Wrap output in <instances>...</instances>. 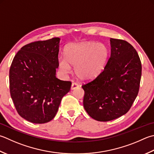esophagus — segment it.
I'll use <instances>...</instances> for the list:
<instances>
[{
    "instance_id": "obj_1",
    "label": "esophagus",
    "mask_w": 154,
    "mask_h": 154,
    "mask_svg": "<svg viewBox=\"0 0 154 154\" xmlns=\"http://www.w3.org/2000/svg\"><path fill=\"white\" fill-rule=\"evenodd\" d=\"M77 87H79V85H77V83H72V85H71V90H74V89H77Z\"/></svg>"
}]
</instances>
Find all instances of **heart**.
<instances>
[{
	"label": "heart",
	"mask_w": 154,
	"mask_h": 154,
	"mask_svg": "<svg viewBox=\"0 0 154 154\" xmlns=\"http://www.w3.org/2000/svg\"><path fill=\"white\" fill-rule=\"evenodd\" d=\"M109 50L105 45L91 41H83L71 44L65 51V59L59 61V69L63 73H75L79 79L89 81L100 75L107 65Z\"/></svg>",
	"instance_id": "1"
}]
</instances>
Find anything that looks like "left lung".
I'll return each instance as SVG.
<instances>
[{
    "label": "left lung",
    "instance_id": "8db88e82",
    "mask_svg": "<svg viewBox=\"0 0 154 154\" xmlns=\"http://www.w3.org/2000/svg\"><path fill=\"white\" fill-rule=\"evenodd\" d=\"M111 56L103 72L82 85L83 106L90 117L108 122L124 115L139 92L141 63L131 44L110 38Z\"/></svg>",
    "mask_w": 154,
    "mask_h": 154
}]
</instances>
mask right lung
Listing matches in <instances>:
<instances>
[{
  "label": "right lung",
  "instance_id": "1",
  "mask_svg": "<svg viewBox=\"0 0 154 154\" xmlns=\"http://www.w3.org/2000/svg\"><path fill=\"white\" fill-rule=\"evenodd\" d=\"M60 38L27 44L14 56L9 71L10 93L19 116L34 123L55 117L71 81L56 77Z\"/></svg>",
  "mask_w": 154,
  "mask_h": 154
}]
</instances>
